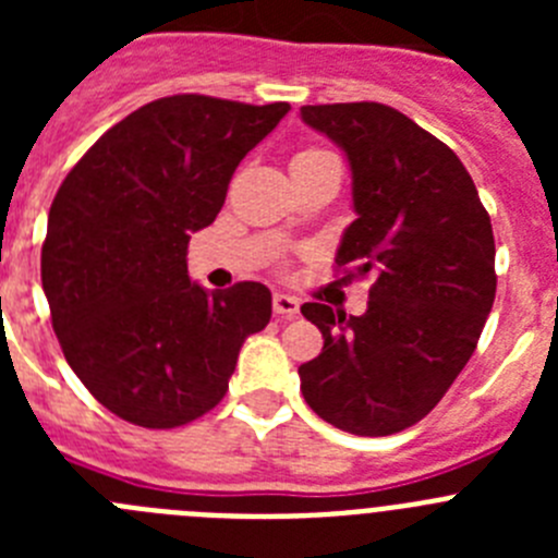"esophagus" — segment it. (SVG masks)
Here are the masks:
<instances>
[{
    "instance_id": "esophagus-1",
    "label": "esophagus",
    "mask_w": 558,
    "mask_h": 558,
    "mask_svg": "<svg viewBox=\"0 0 558 558\" xmlns=\"http://www.w3.org/2000/svg\"><path fill=\"white\" fill-rule=\"evenodd\" d=\"M274 313H276V318L290 322V318H295V315H299V299H293V295H288V293H276L274 295Z\"/></svg>"
}]
</instances>
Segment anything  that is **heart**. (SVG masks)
<instances>
[{
	"label": "heart",
	"instance_id": "1",
	"mask_svg": "<svg viewBox=\"0 0 558 558\" xmlns=\"http://www.w3.org/2000/svg\"><path fill=\"white\" fill-rule=\"evenodd\" d=\"M322 156H329L327 150H322V147H304V150L295 153L293 165H302V161H313V159H322Z\"/></svg>",
	"mask_w": 558,
	"mask_h": 558
}]
</instances>
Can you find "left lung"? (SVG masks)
Instances as JSON below:
<instances>
[{
  "label": "left lung",
  "mask_w": 558,
  "mask_h": 558,
  "mask_svg": "<svg viewBox=\"0 0 558 558\" xmlns=\"http://www.w3.org/2000/svg\"><path fill=\"white\" fill-rule=\"evenodd\" d=\"M302 120L347 153L352 220L335 265L372 276L368 310L302 307L324 335L299 366L324 422L391 436L425 418L477 347L497 290L495 234L456 153L383 102L302 106Z\"/></svg>",
  "instance_id": "1"
}]
</instances>
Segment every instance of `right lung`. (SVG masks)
<instances>
[{"label":"right lung","mask_w":558,"mask_h":558,"mask_svg":"<svg viewBox=\"0 0 558 558\" xmlns=\"http://www.w3.org/2000/svg\"><path fill=\"white\" fill-rule=\"evenodd\" d=\"M288 102L153 100L108 128L49 206L41 284L63 357L131 425L170 430L229 391L236 354L270 322V290L190 282L186 245L218 218L245 153Z\"/></svg>","instance_id":"obj_1"}]
</instances>
